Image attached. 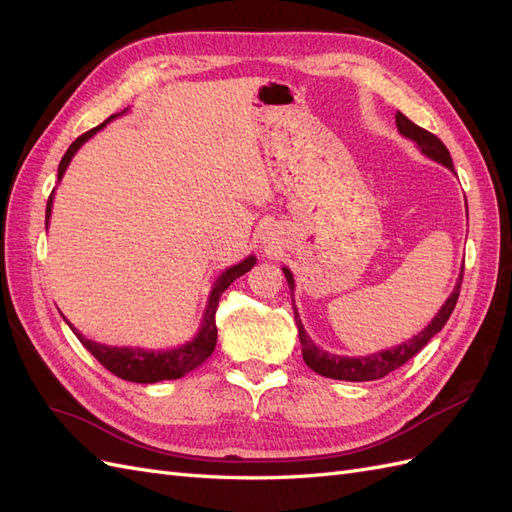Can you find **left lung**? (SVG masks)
<instances>
[{"label": "left lung", "mask_w": 512, "mask_h": 512, "mask_svg": "<svg viewBox=\"0 0 512 512\" xmlns=\"http://www.w3.org/2000/svg\"><path fill=\"white\" fill-rule=\"evenodd\" d=\"M397 121V130L412 138V141L418 145L425 156H429L431 160H436L440 164H444L446 168L453 170V160H451V153H448L446 145L440 141L436 134L427 132L425 128L416 126L412 123L404 113H397L395 115ZM286 275V282L288 288H294V280H292V273L288 269H284ZM461 282H463V273L459 275L457 286L453 290L451 297L446 299V303L442 305V309L438 312V316L431 320L429 327L425 331L418 333L410 342L401 344L393 350H384L378 354H371V356H361V359H352V356H337V354H329L320 350L312 339L307 337L303 324L299 320V314L294 312V320H297V327H299V339H301V350H303V361L307 367H312L316 374L324 376V378H333V380H346V382H367V380H380L386 374H391V371L399 369L401 365H406L416 352H421L429 339L440 333V329L446 324V320L451 318L453 309L457 305L459 299V290H461ZM294 307V303H292Z\"/></svg>", "instance_id": "left-lung-1"}]
</instances>
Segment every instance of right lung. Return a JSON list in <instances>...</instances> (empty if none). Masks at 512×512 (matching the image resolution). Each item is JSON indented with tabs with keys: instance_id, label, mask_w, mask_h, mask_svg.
Here are the masks:
<instances>
[{
	"instance_id": "add662e5",
	"label": "right lung",
	"mask_w": 512,
	"mask_h": 512,
	"mask_svg": "<svg viewBox=\"0 0 512 512\" xmlns=\"http://www.w3.org/2000/svg\"><path fill=\"white\" fill-rule=\"evenodd\" d=\"M113 117H117V115H111L106 121H111ZM106 121L102 123V126L81 134L68 147L66 156L61 158V162H59V170H57L59 179L64 177V170L68 168L76 149H79L89 136H94L100 128H104ZM51 205H53V194L49 196V203H46V224H49V218H51ZM254 265H256V258L250 256V258H245L243 262H239V265L226 269L218 277V282H215V286L209 294V305H207L203 324H200L198 335L192 339V342L183 344L181 348L166 350V352H147V350H141V348H138V350H134V348H111V346L89 342V339H85L79 331L72 329V327L70 329L76 333V337L81 339V344L96 356L98 363L121 380L141 382V384H151V382H160V380H177V378L188 374V371L196 369L198 365H203L209 359L211 352L215 350V342H218L215 312H218V303H220L222 292L232 282H235L237 277H241L243 273L250 271Z\"/></svg>"
}]
</instances>
